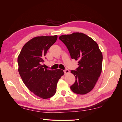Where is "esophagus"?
Returning <instances> with one entry per match:
<instances>
[{"label":"esophagus","instance_id":"1","mask_svg":"<svg viewBox=\"0 0 122 122\" xmlns=\"http://www.w3.org/2000/svg\"><path fill=\"white\" fill-rule=\"evenodd\" d=\"M64 72L65 74H68V73H69V72H70L69 70H68V69H66V70H65L64 71Z\"/></svg>","mask_w":122,"mask_h":122}]
</instances>
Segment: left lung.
Returning a JSON list of instances; mask_svg holds the SVG:
<instances>
[{"label": "left lung", "mask_w": 122, "mask_h": 122, "mask_svg": "<svg viewBox=\"0 0 122 122\" xmlns=\"http://www.w3.org/2000/svg\"><path fill=\"white\" fill-rule=\"evenodd\" d=\"M59 39L67 47L71 58L78 61L79 67L71 71L76 79L71 90L77 94L88 93L93 89L102 72L103 56L97 43L81 32L62 35Z\"/></svg>", "instance_id": "8db88e82"}]
</instances>
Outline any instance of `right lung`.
<instances>
[{
    "label": "right lung",
    "instance_id": "1",
    "mask_svg": "<svg viewBox=\"0 0 122 122\" xmlns=\"http://www.w3.org/2000/svg\"><path fill=\"white\" fill-rule=\"evenodd\" d=\"M57 36H36L26 43L18 57L19 74L28 89L37 96L48 99L56 92L63 70H50L41 65L47 52L56 41Z\"/></svg>",
    "mask_w": 122,
    "mask_h": 122
}]
</instances>
